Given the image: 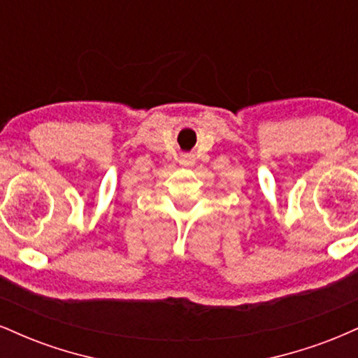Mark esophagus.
<instances>
[{"label":"esophagus","instance_id":"34e87169","mask_svg":"<svg viewBox=\"0 0 358 358\" xmlns=\"http://www.w3.org/2000/svg\"><path fill=\"white\" fill-rule=\"evenodd\" d=\"M180 165L183 168H192L195 165V156L193 155H182L180 156Z\"/></svg>","mask_w":358,"mask_h":358}]
</instances>
